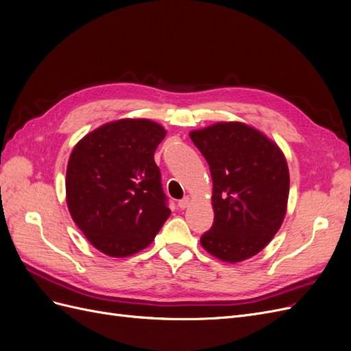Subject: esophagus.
I'll return each mask as SVG.
<instances>
[{"instance_id":"obj_1","label":"esophagus","mask_w":351,"mask_h":351,"mask_svg":"<svg viewBox=\"0 0 351 351\" xmlns=\"http://www.w3.org/2000/svg\"><path fill=\"white\" fill-rule=\"evenodd\" d=\"M177 205L180 209H186L189 206V197H183L182 200H178Z\"/></svg>"}]
</instances>
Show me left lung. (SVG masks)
<instances>
[{
  "label": "left lung",
  "mask_w": 351,
  "mask_h": 351,
  "mask_svg": "<svg viewBox=\"0 0 351 351\" xmlns=\"http://www.w3.org/2000/svg\"><path fill=\"white\" fill-rule=\"evenodd\" d=\"M190 139L214 183V224L200 244L231 263L259 253L285 217L290 176L280 147L243 123H218L192 132Z\"/></svg>",
  "instance_id": "obj_1"
}]
</instances>
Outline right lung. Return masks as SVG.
<instances>
[{
  "mask_svg": "<svg viewBox=\"0 0 351 351\" xmlns=\"http://www.w3.org/2000/svg\"><path fill=\"white\" fill-rule=\"evenodd\" d=\"M167 132L151 120L101 125L74 146L67 206L83 234L112 258L147 247L171 214L154 154Z\"/></svg>",
  "mask_w": 351,
  "mask_h": 351,
  "instance_id": "1",
  "label": "right lung"
}]
</instances>
